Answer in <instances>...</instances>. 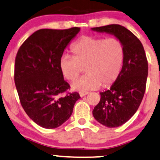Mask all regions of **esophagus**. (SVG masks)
<instances>
[{"label":"esophagus","mask_w":160,"mask_h":160,"mask_svg":"<svg viewBox=\"0 0 160 160\" xmlns=\"http://www.w3.org/2000/svg\"><path fill=\"white\" fill-rule=\"evenodd\" d=\"M79 94H80V96L81 97V98H82V97L86 96V95L88 94V92H82L79 93Z\"/></svg>","instance_id":"esophagus-1"}]
</instances>
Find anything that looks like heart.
<instances>
[{"label": "heart", "instance_id": "b5f03b06", "mask_svg": "<svg viewBox=\"0 0 160 160\" xmlns=\"http://www.w3.org/2000/svg\"><path fill=\"white\" fill-rule=\"evenodd\" d=\"M71 52L73 58L65 55L60 60V70L63 78L70 81L75 80L82 68L86 73L71 85L74 91L94 90L100 86L107 88L120 75L125 48L117 38L83 36L72 45Z\"/></svg>", "mask_w": 160, "mask_h": 160}]
</instances>
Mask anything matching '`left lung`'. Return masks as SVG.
Here are the masks:
<instances>
[{
    "mask_svg": "<svg viewBox=\"0 0 160 160\" xmlns=\"http://www.w3.org/2000/svg\"><path fill=\"white\" fill-rule=\"evenodd\" d=\"M91 29L114 35L124 46L120 75L110 89L100 93V102L92 111L100 124L108 128L119 127L130 120L142 102L148 77L146 55L140 40L124 26L111 24Z\"/></svg>",
    "mask_w": 160,
    "mask_h": 160,
    "instance_id": "8db88e82",
    "label": "left lung"
}]
</instances>
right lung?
Instances as JSON below:
<instances>
[{
	"instance_id": "right-lung-1",
	"label": "right lung",
	"mask_w": 160,
	"mask_h": 160,
	"mask_svg": "<svg viewBox=\"0 0 160 160\" xmlns=\"http://www.w3.org/2000/svg\"><path fill=\"white\" fill-rule=\"evenodd\" d=\"M80 30L40 29L24 41L17 53L15 83L21 106L42 128H55L63 124L80 98L78 92L62 96L70 86L59 66L64 50Z\"/></svg>"
}]
</instances>
